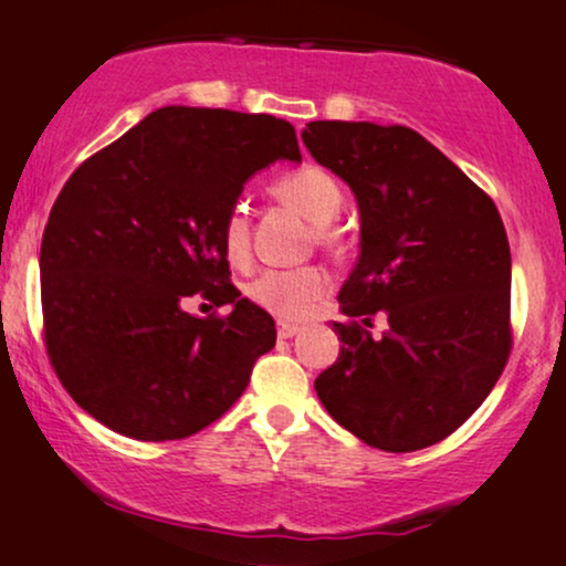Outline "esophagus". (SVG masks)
I'll list each match as a JSON object with an SVG mask.
<instances>
[{
  "label": "esophagus",
  "instance_id": "34e87169",
  "mask_svg": "<svg viewBox=\"0 0 566 566\" xmlns=\"http://www.w3.org/2000/svg\"><path fill=\"white\" fill-rule=\"evenodd\" d=\"M297 333H301V327H297V324H287V322L276 324L279 340H290V337H295Z\"/></svg>",
  "mask_w": 566,
  "mask_h": 566
}]
</instances>
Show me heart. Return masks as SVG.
<instances>
[{
    "label": "heart",
    "instance_id": "1",
    "mask_svg": "<svg viewBox=\"0 0 566 566\" xmlns=\"http://www.w3.org/2000/svg\"><path fill=\"white\" fill-rule=\"evenodd\" d=\"M274 193L316 229L329 226L343 207V191L327 170L314 165L297 167L274 184ZM223 250L231 261H244L250 250V218L242 205H233L223 218ZM329 287V279L319 269H265L247 284L252 303L284 319H303Z\"/></svg>",
    "mask_w": 566,
    "mask_h": 566
}]
</instances>
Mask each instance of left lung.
Here are the masks:
<instances>
[{
  "mask_svg": "<svg viewBox=\"0 0 566 566\" xmlns=\"http://www.w3.org/2000/svg\"><path fill=\"white\" fill-rule=\"evenodd\" d=\"M301 138L359 205V261L337 295L350 322H333L343 346L316 396L369 447L437 444L511 354V247L495 201L409 127L308 122ZM375 313L382 336L368 333Z\"/></svg>",
  "mask_w": 566,
  "mask_h": 566,
  "instance_id": "left-lung-1",
  "label": "left lung"
}]
</instances>
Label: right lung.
Listing matches in <instances>:
<instances>
[{
	"instance_id": "obj_1",
	"label": "right lung",
	"mask_w": 566,
	"mask_h": 566,
	"mask_svg": "<svg viewBox=\"0 0 566 566\" xmlns=\"http://www.w3.org/2000/svg\"><path fill=\"white\" fill-rule=\"evenodd\" d=\"M295 127L229 108H157L76 167L44 226V343L71 399L140 441L186 439L244 394L274 319L229 282L223 218ZM197 291L232 314L188 315Z\"/></svg>"
}]
</instances>
